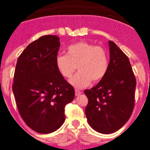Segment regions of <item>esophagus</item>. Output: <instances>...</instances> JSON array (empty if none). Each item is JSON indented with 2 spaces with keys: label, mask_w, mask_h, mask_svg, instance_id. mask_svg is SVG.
<instances>
[{
  "label": "esophagus",
  "mask_w": 150,
  "mask_h": 150,
  "mask_svg": "<svg viewBox=\"0 0 150 150\" xmlns=\"http://www.w3.org/2000/svg\"><path fill=\"white\" fill-rule=\"evenodd\" d=\"M81 93H82V92L79 91V90H78V89L75 90V95H76V96H79V95H80Z\"/></svg>",
  "instance_id": "esophagus-1"
}]
</instances>
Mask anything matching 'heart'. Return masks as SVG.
Here are the masks:
<instances>
[{
  "label": "heart",
  "mask_w": 150,
  "mask_h": 150,
  "mask_svg": "<svg viewBox=\"0 0 150 150\" xmlns=\"http://www.w3.org/2000/svg\"><path fill=\"white\" fill-rule=\"evenodd\" d=\"M55 64L65 78L71 77L77 66L79 71L70 83L80 88L87 86L91 81L98 83L105 76L109 68V55L101 46L81 41L67 46V55H57Z\"/></svg>",
  "instance_id": "1"
}]
</instances>
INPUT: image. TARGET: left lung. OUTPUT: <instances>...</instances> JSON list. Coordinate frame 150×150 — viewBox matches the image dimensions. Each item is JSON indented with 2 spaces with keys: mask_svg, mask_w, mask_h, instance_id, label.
<instances>
[{
  "mask_svg": "<svg viewBox=\"0 0 150 150\" xmlns=\"http://www.w3.org/2000/svg\"><path fill=\"white\" fill-rule=\"evenodd\" d=\"M110 63L107 74L97 86L86 89L88 98L85 112L91 128L101 134L121 128L134 107L136 79L128 56L109 41Z\"/></svg>",
  "mask_w": 150,
  "mask_h": 150,
  "instance_id": "left-lung-1",
  "label": "left lung"
}]
</instances>
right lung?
<instances>
[{
  "label": "right lung",
  "mask_w": 150,
  "mask_h": 150,
  "mask_svg": "<svg viewBox=\"0 0 150 150\" xmlns=\"http://www.w3.org/2000/svg\"><path fill=\"white\" fill-rule=\"evenodd\" d=\"M59 46L58 36H42L19 55L14 73L13 91L19 114L29 128L40 134L62 126L64 107L75 95L55 64Z\"/></svg>",
  "instance_id": "obj_1"
}]
</instances>
